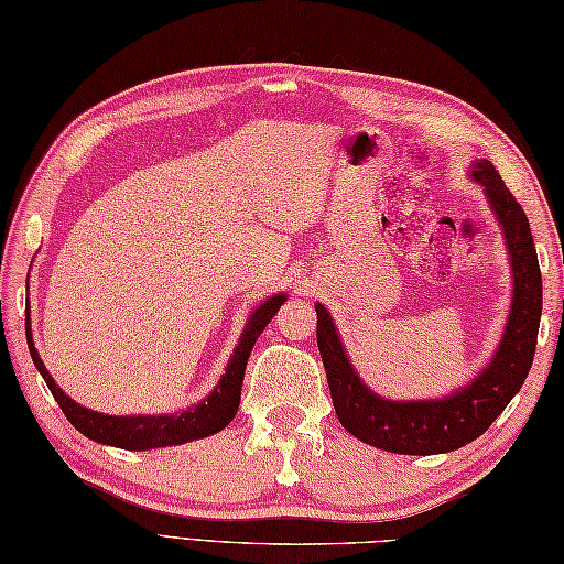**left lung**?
<instances>
[{
    "instance_id": "1",
    "label": "left lung",
    "mask_w": 564,
    "mask_h": 564,
    "mask_svg": "<svg viewBox=\"0 0 564 564\" xmlns=\"http://www.w3.org/2000/svg\"><path fill=\"white\" fill-rule=\"evenodd\" d=\"M468 177L478 182L492 208L512 269V305L505 332L482 370L437 399H387L362 382L338 336L332 312L317 310V346L338 421L365 444L391 454L430 456L464 447L486 432L527 379L543 310V281L529 218L505 187L490 161L470 163Z\"/></svg>"
}]
</instances>
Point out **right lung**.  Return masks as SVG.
Listing matches in <instances>:
<instances>
[{"mask_svg":"<svg viewBox=\"0 0 564 564\" xmlns=\"http://www.w3.org/2000/svg\"><path fill=\"white\" fill-rule=\"evenodd\" d=\"M288 295L276 293L267 297L257 310L250 312V317L245 322V329L238 338V346H235L232 356L226 365V372L220 375L218 384L212 389L204 401L189 405V409L180 413H159V415H108L98 413L94 409H86V405L76 403L69 394H64L59 384L52 379L47 372L45 362L41 360V352L35 350L33 344V332H31V312H25V341H29V350L33 365L37 372L43 375L47 389L52 397L59 403V409L67 415V421L98 444H108V447H120V449H132V452H149V449H161V447H175V444H185L194 440L212 437L238 413L240 397H242V379L247 360H250V352L257 344L261 332L267 329L273 314L285 303Z\"/></svg>","mask_w":564,"mask_h":564,"instance_id":"obj_1","label":"right lung"}]
</instances>
